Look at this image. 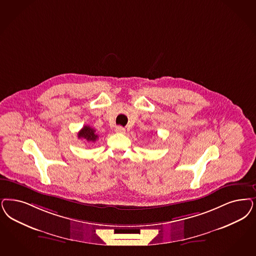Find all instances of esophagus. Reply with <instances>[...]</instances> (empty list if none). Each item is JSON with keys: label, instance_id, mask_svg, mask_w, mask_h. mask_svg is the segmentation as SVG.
I'll list each match as a JSON object with an SVG mask.
<instances>
[{"label": "esophagus", "instance_id": "esophagus-1", "mask_svg": "<svg viewBox=\"0 0 256 256\" xmlns=\"http://www.w3.org/2000/svg\"><path fill=\"white\" fill-rule=\"evenodd\" d=\"M115 132L117 133H124L126 132V128L121 126H118L115 128Z\"/></svg>", "mask_w": 256, "mask_h": 256}]
</instances>
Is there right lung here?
<instances>
[{
  "mask_svg": "<svg viewBox=\"0 0 256 256\" xmlns=\"http://www.w3.org/2000/svg\"><path fill=\"white\" fill-rule=\"evenodd\" d=\"M80 139H85L86 141L94 142L98 139V135L96 133V130L88 126H84L78 134Z\"/></svg>",
  "mask_w": 256,
  "mask_h": 256,
  "instance_id": "1",
  "label": "right lung"
}]
</instances>
